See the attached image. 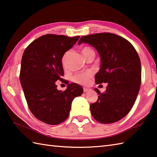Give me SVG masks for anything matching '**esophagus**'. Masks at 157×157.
Returning <instances> with one entry per match:
<instances>
[{
    "label": "esophagus",
    "instance_id": "34e87169",
    "mask_svg": "<svg viewBox=\"0 0 157 157\" xmlns=\"http://www.w3.org/2000/svg\"><path fill=\"white\" fill-rule=\"evenodd\" d=\"M89 90H90V89H89V88H87V87L83 88V91H84V92H87Z\"/></svg>",
    "mask_w": 157,
    "mask_h": 157
}]
</instances>
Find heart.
Here are the masks:
<instances>
[{
  "instance_id": "1",
  "label": "heart",
  "mask_w": 157,
  "mask_h": 157,
  "mask_svg": "<svg viewBox=\"0 0 157 157\" xmlns=\"http://www.w3.org/2000/svg\"><path fill=\"white\" fill-rule=\"evenodd\" d=\"M81 52L83 56L85 57L88 53H89L90 52H93L94 51H93L91 48H89L88 47H85L82 48ZM68 52H66L62 56V63L63 66H65L66 65V58H67V56H68ZM91 76H92L91 72L81 73V74H77V75H75V76H73L72 77V81L76 83V84L86 85L87 84V82H89V79L91 78Z\"/></svg>"
}]
</instances>
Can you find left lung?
<instances>
[{
  "mask_svg": "<svg viewBox=\"0 0 157 157\" xmlns=\"http://www.w3.org/2000/svg\"><path fill=\"white\" fill-rule=\"evenodd\" d=\"M88 43L100 55L101 65L95 76L96 84L108 82L106 90L90 105L93 117L110 124L122 119L132 110L141 85V62L135 48L125 38L113 33L82 36L78 44Z\"/></svg>",
  "mask_w": 157,
  "mask_h": 157,
  "instance_id": "1",
  "label": "left lung"
}]
</instances>
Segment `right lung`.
I'll return each mask as SVG.
<instances>
[{"label":"right lung","instance_id":"obj_1","mask_svg":"<svg viewBox=\"0 0 157 157\" xmlns=\"http://www.w3.org/2000/svg\"><path fill=\"white\" fill-rule=\"evenodd\" d=\"M79 36L46 34L38 38L25 49L21 58L20 82L28 107L37 119L49 124H58L70 114L75 98L82 94L76 83L62 91L56 82L62 81L63 54L77 42Z\"/></svg>","mask_w":157,"mask_h":157}]
</instances>
